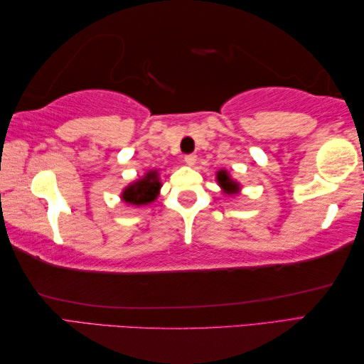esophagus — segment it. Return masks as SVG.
I'll use <instances>...</instances> for the list:
<instances>
[{
  "label": "esophagus",
  "mask_w": 364,
  "mask_h": 364,
  "mask_svg": "<svg viewBox=\"0 0 364 364\" xmlns=\"http://www.w3.org/2000/svg\"><path fill=\"white\" fill-rule=\"evenodd\" d=\"M184 161H186L188 166L194 167L197 164V154H186V156H184Z\"/></svg>",
  "instance_id": "1"
}]
</instances>
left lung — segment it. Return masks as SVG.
I'll return each mask as SVG.
<instances>
[{"mask_svg": "<svg viewBox=\"0 0 364 364\" xmlns=\"http://www.w3.org/2000/svg\"><path fill=\"white\" fill-rule=\"evenodd\" d=\"M218 183L219 186L223 189L225 194H236L239 191V184L230 178L227 170H219L218 172Z\"/></svg>", "mask_w": 364, "mask_h": 364, "instance_id": "left-lung-1", "label": "left lung"}]
</instances>
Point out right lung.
Masks as SVG:
<instances>
[{"instance_id": "add662e5", "label": "right lung", "mask_w": 364, "mask_h": 364, "mask_svg": "<svg viewBox=\"0 0 364 364\" xmlns=\"http://www.w3.org/2000/svg\"><path fill=\"white\" fill-rule=\"evenodd\" d=\"M161 189V183L156 170H150L144 178L131 183L129 186L122 192V198L129 205H149L156 200Z\"/></svg>"}]
</instances>
